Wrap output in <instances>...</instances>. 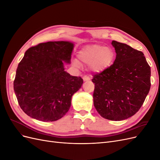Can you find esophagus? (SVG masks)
<instances>
[{
	"label": "esophagus",
	"instance_id": "obj_1",
	"mask_svg": "<svg viewBox=\"0 0 160 160\" xmlns=\"http://www.w3.org/2000/svg\"><path fill=\"white\" fill-rule=\"evenodd\" d=\"M83 79L84 81H88L90 80V78L88 76V75H85L83 77Z\"/></svg>",
	"mask_w": 160,
	"mask_h": 160
}]
</instances>
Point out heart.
Segmentation results:
<instances>
[{
	"label": "heart",
	"mask_w": 160,
	"mask_h": 160,
	"mask_svg": "<svg viewBox=\"0 0 160 160\" xmlns=\"http://www.w3.org/2000/svg\"><path fill=\"white\" fill-rule=\"evenodd\" d=\"M79 59L86 64H90L91 70L101 72L108 70L114 61V52L109 47L100 45H86L79 51ZM77 65V61L74 62Z\"/></svg>",
	"instance_id": "heart-1"
}]
</instances>
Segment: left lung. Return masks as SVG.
Segmentation results:
<instances>
[{"label": "left lung", "instance_id": "1", "mask_svg": "<svg viewBox=\"0 0 160 160\" xmlns=\"http://www.w3.org/2000/svg\"><path fill=\"white\" fill-rule=\"evenodd\" d=\"M116 58L109 68L93 75V104L107 119L121 121L136 113L151 87V69L143 53L112 41Z\"/></svg>", "mask_w": 160, "mask_h": 160}]
</instances>
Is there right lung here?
Returning <instances> with one entry per match:
<instances>
[{"label": "right lung", "mask_w": 160, "mask_h": 160, "mask_svg": "<svg viewBox=\"0 0 160 160\" xmlns=\"http://www.w3.org/2000/svg\"><path fill=\"white\" fill-rule=\"evenodd\" d=\"M73 44L67 41L39 43L27 50L18 63L14 91L21 108L30 117L54 122L67 113L72 95L83 83L65 71Z\"/></svg>", "instance_id": "obj_1"}]
</instances>
